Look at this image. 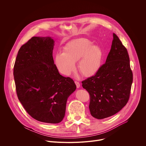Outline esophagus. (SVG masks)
Listing matches in <instances>:
<instances>
[{
    "instance_id": "esophagus-1",
    "label": "esophagus",
    "mask_w": 146,
    "mask_h": 146,
    "mask_svg": "<svg viewBox=\"0 0 146 146\" xmlns=\"http://www.w3.org/2000/svg\"><path fill=\"white\" fill-rule=\"evenodd\" d=\"M74 82H75V84H76V85L77 88H79L80 87V83H79L78 82H77V81H75Z\"/></svg>"
}]
</instances>
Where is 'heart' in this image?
<instances>
[{"label":"heart","instance_id":"obj_1","mask_svg":"<svg viewBox=\"0 0 146 146\" xmlns=\"http://www.w3.org/2000/svg\"><path fill=\"white\" fill-rule=\"evenodd\" d=\"M63 50L64 52H57L54 59L55 66L62 74H71L76 69L75 63L77 62L80 72L87 77L95 74L101 66L103 51L88 39L74 40L68 43Z\"/></svg>","mask_w":146,"mask_h":146}]
</instances>
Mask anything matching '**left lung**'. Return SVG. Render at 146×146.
<instances>
[{"mask_svg": "<svg viewBox=\"0 0 146 146\" xmlns=\"http://www.w3.org/2000/svg\"><path fill=\"white\" fill-rule=\"evenodd\" d=\"M133 81L129 57L118 37L113 33L105 64L95 76L82 81L90 95V110L95 118L112 116L127 103Z\"/></svg>", "mask_w": 146, "mask_h": 146, "instance_id": "1", "label": "left lung"}]
</instances>
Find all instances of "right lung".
Returning <instances> with one entry per match:
<instances>
[{
  "label": "right lung",
  "mask_w": 146,
  "mask_h": 146,
  "mask_svg": "<svg viewBox=\"0 0 146 146\" xmlns=\"http://www.w3.org/2000/svg\"><path fill=\"white\" fill-rule=\"evenodd\" d=\"M51 37H32L18 51L14 78L18 99L34 119L58 123L64 119L66 102L76 90L70 77L61 76L52 56Z\"/></svg>",
  "instance_id": "right-lung-1"
}]
</instances>
